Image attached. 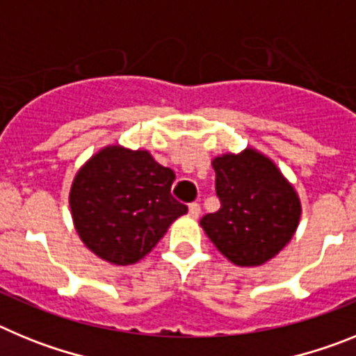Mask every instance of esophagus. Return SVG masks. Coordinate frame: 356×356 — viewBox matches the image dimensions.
<instances>
[{
    "label": "esophagus",
    "instance_id": "esophagus-1",
    "mask_svg": "<svg viewBox=\"0 0 356 356\" xmlns=\"http://www.w3.org/2000/svg\"><path fill=\"white\" fill-rule=\"evenodd\" d=\"M200 213H201L200 203H191V205H188V216L196 219V217H200Z\"/></svg>",
    "mask_w": 356,
    "mask_h": 356
}]
</instances>
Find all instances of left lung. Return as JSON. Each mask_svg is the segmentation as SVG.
<instances>
[{
	"mask_svg": "<svg viewBox=\"0 0 356 356\" xmlns=\"http://www.w3.org/2000/svg\"><path fill=\"white\" fill-rule=\"evenodd\" d=\"M212 168L221 209L201 217V228L235 266H262L294 235L300 197L275 162L251 147L216 156Z\"/></svg>",
	"mask_w": 356,
	"mask_h": 356,
	"instance_id": "obj_1",
	"label": "left lung"
}]
</instances>
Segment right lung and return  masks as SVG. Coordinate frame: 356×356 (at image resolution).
Returning a JSON list of instances; mask_svg holds the SVG:
<instances>
[{"label": "right lung", "instance_id": "right-lung-1", "mask_svg": "<svg viewBox=\"0 0 356 356\" xmlns=\"http://www.w3.org/2000/svg\"><path fill=\"white\" fill-rule=\"evenodd\" d=\"M175 171L144 149L106 146L76 172L69 193L83 244L115 266L144 259L187 207L171 196Z\"/></svg>", "mask_w": 356, "mask_h": 356}]
</instances>
